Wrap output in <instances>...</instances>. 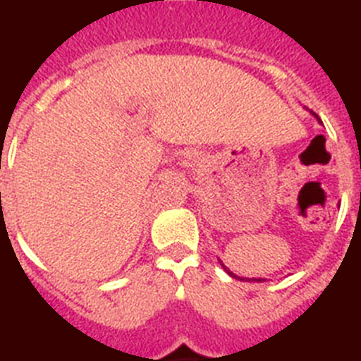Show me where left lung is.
Here are the masks:
<instances>
[{"label":"left lung","instance_id":"obj_1","mask_svg":"<svg viewBox=\"0 0 361 361\" xmlns=\"http://www.w3.org/2000/svg\"><path fill=\"white\" fill-rule=\"evenodd\" d=\"M311 114L316 116L314 112H311ZM316 120H318V116H316ZM318 121H319V120H318ZM219 263H221V259H219ZM221 267H224V271H227L228 276H233V278H236V280H243V281H245V280H247V281H265V278H240V276H236V274H234V272L228 271V269L225 267L224 263H221Z\"/></svg>","mask_w":361,"mask_h":361}]
</instances>
